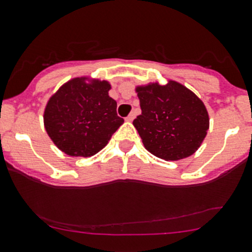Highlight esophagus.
I'll return each instance as SVG.
<instances>
[{
	"label": "esophagus",
	"mask_w": 252,
	"mask_h": 252,
	"mask_svg": "<svg viewBox=\"0 0 252 252\" xmlns=\"http://www.w3.org/2000/svg\"><path fill=\"white\" fill-rule=\"evenodd\" d=\"M134 118H135V113H134V112H131V113L129 114V116L126 117V121H128V122H131V121H133Z\"/></svg>",
	"instance_id": "34e87169"
}]
</instances>
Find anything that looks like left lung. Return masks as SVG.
I'll return each instance as SVG.
<instances>
[{"label": "left lung", "mask_w": 252, "mask_h": 252, "mask_svg": "<svg viewBox=\"0 0 252 252\" xmlns=\"http://www.w3.org/2000/svg\"><path fill=\"white\" fill-rule=\"evenodd\" d=\"M141 114L133 121L144 146L163 160L191 156L209 128L203 102L175 81L138 87Z\"/></svg>", "instance_id": "left-lung-1"}]
</instances>
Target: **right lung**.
<instances>
[{"instance_id":"right-lung-1","label":"right lung","mask_w":252,"mask_h":252,"mask_svg":"<svg viewBox=\"0 0 252 252\" xmlns=\"http://www.w3.org/2000/svg\"><path fill=\"white\" fill-rule=\"evenodd\" d=\"M111 85L86 77L61 86L44 112L48 135L61 151L71 156H92L107 145L124 119L117 102L108 96Z\"/></svg>"}]
</instances>
